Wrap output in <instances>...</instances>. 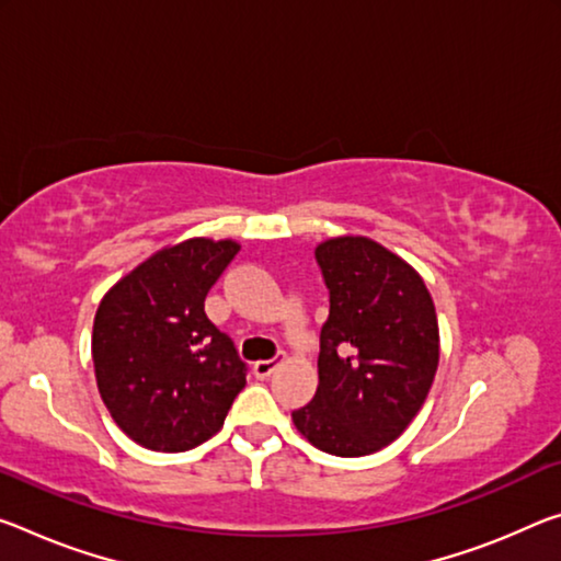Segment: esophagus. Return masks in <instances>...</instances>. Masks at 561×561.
<instances>
[{
  "mask_svg": "<svg viewBox=\"0 0 561 561\" xmlns=\"http://www.w3.org/2000/svg\"><path fill=\"white\" fill-rule=\"evenodd\" d=\"M279 367V362L277 359H262V362H254V367H252V371H254V377H260V379H266L272 375L274 369Z\"/></svg>",
  "mask_w": 561,
  "mask_h": 561,
  "instance_id": "1",
  "label": "esophagus"
}]
</instances>
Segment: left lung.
I'll use <instances>...</instances> for the list:
<instances>
[{"mask_svg":"<svg viewBox=\"0 0 561 561\" xmlns=\"http://www.w3.org/2000/svg\"><path fill=\"white\" fill-rule=\"evenodd\" d=\"M314 260L329 317L319 332L317 392L291 420L327 455H375L430 394L439 364L434 301L420 274L371 239H329Z\"/></svg>","mask_w":561,"mask_h":561,"instance_id":"8db88e82","label":"left lung"}]
</instances>
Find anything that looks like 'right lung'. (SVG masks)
Listing matches in <instances>:
<instances>
[{
	"label": "right lung",
	"instance_id": "right-lung-1",
	"mask_svg": "<svg viewBox=\"0 0 561 561\" xmlns=\"http://www.w3.org/2000/svg\"><path fill=\"white\" fill-rule=\"evenodd\" d=\"M237 252L229 239H186L129 272L96 309V387L112 420L141 447H199L247 385L249 367L232 336L204 312Z\"/></svg>",
	"mask_w": 561,
	"mask_h": 561
}]
</instances>
